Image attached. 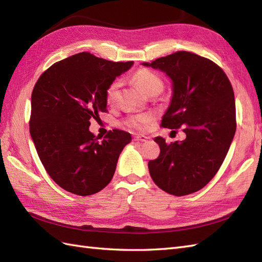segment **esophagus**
Segmentation results:
<instances>
[{
  "label": "esophagus",
  "instance_id": "1",
  "mask_svg": "<svg viewBox=\"0 0 262 262\" xmlns=\"http://www.w3.org/2000/svg\"><path fill=\"white\" fill-rule=\"evenodd\" d=\"M134 141L135 142H141V143H144L147 141V137L146 136H143V135H138V136H135V138H134Z\"/></svg>",
  "mask_w": 262,
  "mask_h": 262
}]
</instances>
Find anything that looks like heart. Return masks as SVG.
Instances as JSON below:
<instances>
[{"instance_id":"1","label":"heart","mask_w":262,"mask_h":262,"mask_svg":"<svg viewBox=\"0 0 262 262\" xmlns=\"http://www.w3.org/2000/svg\"><path fill=\"white\" fill-rule=\"evenodd\" d=\"M133 81L136 83V86L141 89L144 94L151 95L153 93H161L164 88V83L162 78L154 71H150L148 69H142L138 70L136 74H134ZM119 93V83L117 81H114L106 90V98L108 102H114L117 99V96ZM150 116L149 115H136V116L130 117L127 120V124L130 126L132 128L135 129H144L146 125L149 123Z\"/></svg>"}]
</instances>
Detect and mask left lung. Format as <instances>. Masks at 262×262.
Masks as SVG:
<instances>
[{"label":"left lung","instance_id":"1","mask_svg":"<svg viewBox=\"0 0 262 262\" xmlns=\"http://www.w3.org/2000/svg\"><path fill=\"white\" fill-rule=\"evenodd\" d=\"M145 67L172 80V99L162 118L169 129L184 127V141L166 144L148 162L150 178L168 194L183 196L204 187L226 159L236 128L233 89L224 71L211 60L187 51L156 59Z\"/></svg>","mask_w":262,"mask_h":262}]
</instances>
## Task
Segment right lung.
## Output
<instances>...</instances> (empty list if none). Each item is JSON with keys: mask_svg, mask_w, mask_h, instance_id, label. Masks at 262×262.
Here are the masks:
<instances>
[{"mask_svg": "<svg viewBox=\"0 0 262 262\" xmlns=\"http://www.w3.org/2000/svg\"><path fill=\"white\" fill-rule=\"evenodd\" d=\"M133 64L80 52L52 64L36 81L30 134L42 165L63 190L87 196L112 181L132 136L114 129L97 142L90 119L107 112V88Z\"/></svg>", "mask_w": 262, "mask_h": 262, "instance_id": "right-lung-1", "label": "right lung"}]
</instances>
